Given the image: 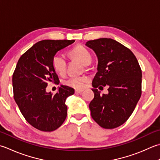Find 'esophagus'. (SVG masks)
<instances>
[{"mask_svg":"<svg viewBox=\"0 0 160 160\" xmlns=\"http://www.w3.org/2000/svg\"><path fill=\"white\" fill-rule=\"evenodd\" d=\"M83 89H76V91H75V92H76V93H80L81 92H83Z\"/></svg>","mask_w":160,"mask_h":160,"instance_id":"34e87169","label":"esophagus"}]
</instances>
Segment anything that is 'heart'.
I'll return each instance as SVG.
<instances>
[{"label": "heart", "mask_w": 160, "mask_h": 160, "mask_svg": "<svg viewBox=\"0 0 160 160\" xmlns=\"http://www.w3.org/2000/svg\"><path fill=\"white\" fill-rule=\"evenodd\" d=\"M71 58L76 59L82 62L84 65H88L92 62V55L86 48L81 45H78L72 48L68 52ZM53 69L59 75H64L67 69V61L60 55H55L52 59ZM87 81L86 76L71 77L64 81L66 85L78 89H82Z\"/></svg>", "instance_id": "1"}]
</instances>
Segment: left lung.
Masks as SVG:
<instances>
[{"mask_svg": "<svg viewBox=\"0 0 160 160\" xmlns=\"http://www.w3.org/2000/svg\"><path fill=\"white\" fill-rule=\"evenodd\" d=\"M98 58V67L92 82L94 98L89 108L100 126L113 129L121 126L132 114L142 95V70L130 49L112 39L88 41L85 44ZM108 87V95H100L96 88Z\"/></svg>", "mask_w": 160, "mask_h": 160, "instance_id": "8db88e82", "label": "left lung"}]
</instances>
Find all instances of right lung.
<instances>
[{
    "instance_id": "1",
    "label": "right lung",
    "mask_w": 160,
    "mask_h": 160,
    "mask_svg": "<svg viewBox=\"0 0 160 160\" xmlns=\"http://www.w3.org/2000/svg\"><path fill=\"white\" fill-rule=\"evenodd\" d=\"M75 40H42L18 59L12 76L14 98L21 114L31 126L51 132L61 126L67 116L66 99L74 89L60 85L58 92H46L48 82H59L52 59Z\"/></svg>"
}]
</instances>
